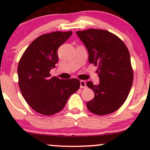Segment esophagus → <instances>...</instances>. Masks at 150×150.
I'll list each match as a JSON object with an SVG mask.
<instances>
[{
  "label": "esophagus",
  "instance_id": "34e87169",
  "mask_svg": "<svg viewBox=\"0 0 150 150\" xmlns=\"http://www.w3.org/2000/svg\"><path fill=\"white\" fill-rule=\"evenodd\" d=\"M80 87L81 88H86L87 85H86V82L84 80H80Z\"/></svg>",
  "mask_w": 150,
  "mask_h": 150
}]
</instances>
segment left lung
I'll return each instance as SVG.
<instances>
[{
	"instance_id": "left-lung-1",
	"label": "left lung",
	"mask_w": 150,
	"mask_h": 150,
	"mask_svg": "<svg viewBox=\"0 0 150 150\" xmlns=\"http://www.w3.org/2000/svg\"><path fill=\"white\" fill-rule=\"evenodd\" d=\"M76 34L87 49L89 63L99 66V85L87 82L94 92L87 107L100 116L114 112L126 100L133 80L128 49L121 39L108 31L89 29Z\"/></svg>"
}]
</instances>
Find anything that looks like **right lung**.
Segmentation results:
<instances>
[{
	"label": "right lung",
	"mask_w": 150,
	"mask_h": 150,
	"mask_svg": "<svg viewBox=\"0 0 150 150\" xmlns=\"http://www.w3.org/2000/svg\"><path fill=\"white\" fill-rule=\"evenodd\" d=\"M71 34V31L43 34L31 43L19 62L18 84L22 96L41 114L51 116L61 111L80 87L77 79L61 80L49 73L58 61V48Z\"/></svg>",
	"instance_id": "1"
}]
</instances>
